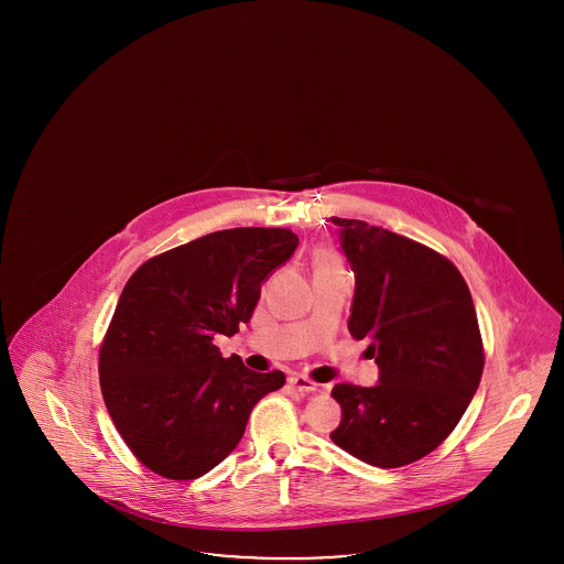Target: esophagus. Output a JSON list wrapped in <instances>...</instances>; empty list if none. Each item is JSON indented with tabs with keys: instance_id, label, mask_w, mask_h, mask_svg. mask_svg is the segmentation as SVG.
<instances>
[{
	"instance_id": "1",
	"label": "esophagus",
	"mask_w": 564,
	"mask_h": 564,
	"mask_svg": "<svg viewBox=\"0 0 564 564\" xmlns=\"http://www.w3.org/2000/svg\"><path fill=\"white\" fill-rule=\"evenodd\" d=\"M290 384L294 387L295 391H300V393H315V391H317V382H313V380L306 378V376H292V378H290Z\"/></svg>"
}]
</instances>
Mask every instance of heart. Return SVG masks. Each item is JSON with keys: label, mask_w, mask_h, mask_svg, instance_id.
<instances>
[{"label": "heart", "mask_w": 564, "mask_h": 564, "mask_svg": "<svg viewBox=\"0 0 564 564\" xmlns=\"http://www.w3.org/2000/svg\"><path fill=\"white\" fill-rule=\"evenodd\" d=\"M313 269H315V274H329V272H345V264L334 249L322 247L315 251Z\"/></svg>", "instance_id": "heart-1"}]
</instances>
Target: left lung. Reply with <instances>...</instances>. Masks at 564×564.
<instances>
[{
	"mask_svg": "<svg viewBox=\"0 0 564 564\" xmlns=\"http://www.w3.org/2000/svg\"><path fill=\"white\" fill-rule=\"evenodd\" d=\"M355 272L352 338L370 340L378 384L340 382L332 442L382 469L435 451L478 391L484 347L469 288L455 264L421 242L361 219L332 217Z\"/></svg>",
	"mask_w": 564,
	"mask_h": 564,
	"instance_id": "1",
	"label": "left lung"
}]
</instances>
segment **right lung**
Listing matches in <instances>:
<instances>
[{"label": "right lung", "mask_w": 564, "mask_h": 564, "mask_svg": "<svg viewBox=\"0 0 564 564\" xmlns=\"http://www.w3.org/2000/svg\"><path fill=\"white\" fill-rule=\"evenodd\" d=\"M297 247L288 228H230L169 249L127 281L99 350L109 416L148 469L196 480L241 442L253 405L285 384L241 357H221L217 334L251 319L262 283Z\"/></svg>", "instance_id": "right-lung-1"}]
</instances>
